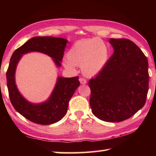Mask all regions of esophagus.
Wrapping results in <instances>:
<instances>
[{"label": "esophagus", "mask_w": 156, "mask_h": 156, "mask_svg": "<svg viewBox=\"0 0 156 156\" xmlns=\"http://www.w3.org/2000/svg\"><path fill=\"white\" fill-rule=\"evenodd\" d=\"M79 80H80V83L82 84H87V80H86L85 78H80V79H79Z\"/></svg>", "instance_id": "obj_1"}]
</instances>
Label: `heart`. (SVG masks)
I'll return each mask as SVG.
<instances>
[{"instance_id":"obj_1","label":"heart","mask_w":156,"mask_h":156,"mask_svg":"<svg viewBox=\"0 0 156 156\" xmlns=\"http://www.w3.org/2000/svg\"><path fill=\"white\" fill-rule=\"evenodd\" d=\"M66 56L68 60L63 62L66 69L73 70L74 66H81L82 74L92 77L107 65L110 58V49L100 38L83 39L72 45Z\"/></svg>"}]
</instances>
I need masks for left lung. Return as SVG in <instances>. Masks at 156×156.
I'll return each mask as SVG.
<instances>
[{"mask_svg":"<svg viewBox=\"0 0 156 156\" xmlns=\"http://www.w3.org/2000/svg\"><path fill=\"white\" fill-rule=\"evenodd\" d=\"M114 54L88 82L90 105L98 119L121 122L144 107L149 88L148 62L140 48L127 39L111 38Z\"/></svg>","mask_w":156,"mask_h":156,"instance_id":"left-lung-1","label":"left lung"}]
</instances>
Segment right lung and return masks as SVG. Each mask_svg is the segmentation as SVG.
I'll use <instances>...</instances> for the list:
<instances>
[{"label": "right lung", "instance_id": "obj_1", "mask_svg": "<svg viewBox=\"0 0 156 156\" xmlns=\"http://www.w3.org/2000/svg\"><path fill=\"white\" fill-rule=\"evenodd\" d=\"M67 40L54 37H35L29 39L13 53L6 72L10 101L15 110L30 121L40 125L55 123L64 117L68 102L80 86L78 76L58 77L55 87L47 101L33 104L20 94L15 84L16 66L23 54L31 51L41 52L50 56L58 67L61 66Z\"/></svg>", "mask_w": 156, "mask_h": 156}]
</instances>
